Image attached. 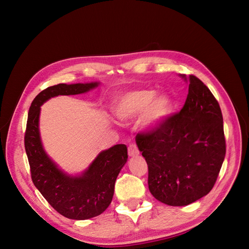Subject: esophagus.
<instances>
[{
  "instance_id": "obj_1",
  "label": "esophagus",
  "mask_w": 249,
  "mask_h": 249,
  "mask_svg": "<svg viewBox=\"0 0 249 249\" xmlns=\"http://www.w3.org/2000/svg\"><path fill=\"white\" fill-rule=\"evenodd\" d=\"M127 152H129V156H131V157H135V156L139 155V149L135 143H132V144L129 145V147H127Z\"/></svg>"
}]
</instances>
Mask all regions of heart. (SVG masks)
I'll return each mask as SVG.
<instances>
[{"instance_id":"obj_1","label":"heart","mask_w":249,"mask_h":249,"mask_svg":"<svg viewBox=\"0 0 249 249\" xmlns=\"http://www.w3.org/2000/svg\"><path fill=\"white\" fill-rule=\"evenodd\" d=\"M172 108L173 104L169 95L156 94L152 89H139L118 97L115 114L120 120H130L142 113L141 125L150 130L161 125L170 115Z\"/></svg>"}]
</instances>
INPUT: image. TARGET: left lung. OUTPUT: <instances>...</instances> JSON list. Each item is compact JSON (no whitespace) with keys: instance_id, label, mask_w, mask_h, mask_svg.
Returning <instances> with one entry per match:
<instances>
[{"instance_id":"8db88e82","label":"left lung","mask_w":249,"mask_h":249,"mask_svg":"<svg viewBox=\"0 0 249 249\" xmlns=\"http://www.w3.org/2000/svg\"><path fill=\"white\" fill-rule=\"evenodd\" d=\"M188 81L180 111L136 136L150 193L173 207L190 205L212 190L227 150L219 104L198 78L189 74Z\"/></svg>"}]
</instances>
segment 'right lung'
<instances>
[{
	"instance_id": "right-lung-1",
	"label": "right lung",
	"mask_w": 249,
	"mask_h": 249,
	"mask_svg": "<svg viewBox=\"0 0 249 249\" xmlns=\"http://www.w3.org/2000/svg\"><path fill=\"white\" fill-rule=\"evenodd\" d=\"M99 85L58 84L37 94L30 106L25 132V148L32 182L59 214L84 220L102 214L112 201L115 180L127 160V148L116 144L104 150L80 177L67 176L44 152L38 129L40 106L51 97L84 93Z\"/></svg>"
}]
</instances>
